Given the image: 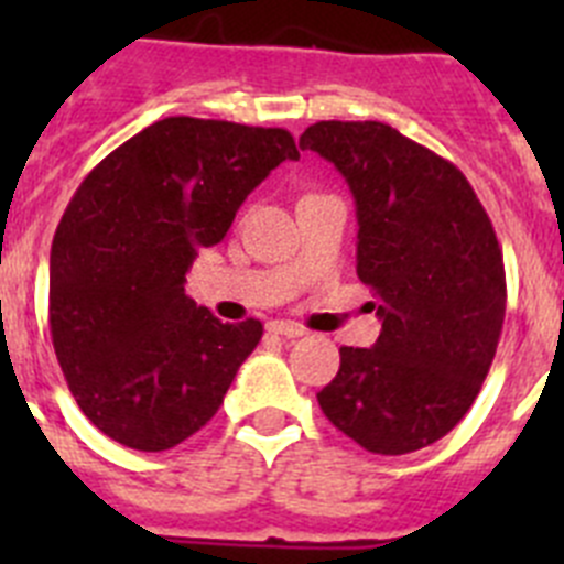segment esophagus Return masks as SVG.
I'll use <instances>...</instances> for the list:
<instances>
[{"instance_id": "1", "label": "esophagus", "mask_w": 564, "mask_h": 564, "mask_svg": "<svg viewBox=\"0 0 564 564\" xmlns=\"http://www.w3.org/2000/svg\"><path fill=\"white\" fill-rule=\"evenodd\" d=\"M268 330L276 333V336H285V338L305 336V327L296 325V322H285V318H276V322H271V325H268Z\"/></svg>"}]
</instances>
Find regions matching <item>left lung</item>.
I'll use <instances>...</instances> for the list:
<instances>
[{"label":"left lung","instance_id":"8db88e82","mask_svg":"<svg viewBox=\"0 0 564 564\" xmlns=\"http://www.w3.org/2000/svg\"><path fill=\"white\" fill-rule=\"evenodd\" d=\"M299 147L330 161L358 217V279L381 336L341 347L318 392L327 421L372 455H410L475 403L506 318L497 234L455 163L381 121H318Z\"/></svg>","mask_w":564,"mask_h":564}]
</instances>
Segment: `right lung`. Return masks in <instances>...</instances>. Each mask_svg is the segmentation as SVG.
Returning <instances> with one entry per match:
<instances>
[{
    "label": "right lung",
    "mask_w": 564,
    "mask_h": 564,
    "mask_svg": "<svg viewBox=\"0 0 564 564\" xmlns=\"http://www.w3.org/2000/svg\"><path fill=\"white\" fill-rule=\"evenodd\" d=\"M282 161L288 129L163 118L84 177L50 251V336L93 426L138 452L200 432L262 338L186 296V271Z\"/></svg>",
    "instance_id": "add662e5"
}]
</instances>
